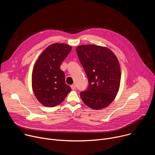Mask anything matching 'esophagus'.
I'll return each instance as SVG.
<instances>
[{
    "mask_svg": "<svg viewBox=\"0 0 155 155\" xmlns=\"http://www.w3.org/2000/svg\"><path fill=\"white\" fill-rule=\"evenodd\" d=\"M71 88H72V90H75V88H76V86H75V85H74V84L71 85Z\"/></svg>",
    "mask_w": 155,
    "mask_h": 155,
    "instance_id": "obj_1",
    "label": "esophagus"
}]
</instances>
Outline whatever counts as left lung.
Returning <instances> with one entry per match:
<instances>
[{"mask_svg":"<svg viewBox=\"0 0 155 155\" xmlns=\"http://www.w3.org/2000/svg\"><path fill=\"white\" fill-rule=\"evenodd\" d=\"M79 60L87 77V89L80 93L85 105L94 110L108 106L120 89L121 69L118 58L109 48L96 45L76 48Z\"/></svg>","mask_w":155,"mask_h":155,"instance_id":"obj_1","label":"left lung"}]
</instances>
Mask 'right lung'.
<instances>
[{"label": "right lung", "instance_id": "1", "mask_svg": "<svg viewBox=\"0 0 155 155\" xmlns=\"http://www.w3.org/2000/svg\"><path fill=\"white\" fill-rule=\"evenodd\" d=\"M72 47L65 43H53L38 56L32 74L33 92L40 103L47 107L63 102L71 87L65 82V74L60 69Z\"/></svg>", "mask_w": 155, "mask_h": 155}]
</instances>
